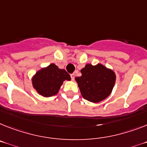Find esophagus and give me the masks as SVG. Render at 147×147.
Listing matches in <instances>:
<instances>
[{
    "instance_id": "esophagus-1",
    "label": "esophagus",
    "mask_w": 147,
    "mask_h": 147,
    "mask_svg": "<svg viewBox=\"0 0 147 147\" xmlns=\"http://www.w3.org/2000/svg\"><path fill=\"white\" fill-rule=\"evenodd\" d=\"M75 77H76V75H75V74H71V80H72V81H74V80H75Z\"/></svg>"
}]
</instances>
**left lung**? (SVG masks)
<instances>
[{
  "label": "left lung",
  "mask_w": 147,
  "mask_h": 147,
  "mask_svg": "<svg viewBox=\"0 0 147 147\" xmlns=\"http://www.w3.org/2000/svg\"><path fill=\"white\" fill-rule=\"evenodd\" d=\"M81 72V76L76 77V81L84 99L99 102L109 96L116 81L115 73L112 70L102 64H87Z\"/></svg>",
  "instance_id": "1"
}]
</instances>
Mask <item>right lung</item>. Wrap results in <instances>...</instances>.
<instances>
[{"instance_id": "obj_1", "label": "right lung", "mask_w": 147, "mask_h": 147, "mask_svg": "<svg viewBox=\"0 0 147 147\" xmlns=\"http://www.w3.org/2000/svg\"><path fill=\"white\" fill-rule=\"evenodd\" d=\"M65 80H71L67 71L60 69L55 64L52 63L37 71L33 78V86L43 96H52L58 92L60 86Z\"/></svg>"}]
</instances>
